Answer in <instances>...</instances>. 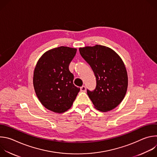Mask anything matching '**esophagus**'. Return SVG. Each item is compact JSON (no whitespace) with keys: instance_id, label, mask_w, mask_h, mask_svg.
I'll list each match as a JSON object with an SVG mask.
<instances>
[{"instance_id":"esophagus-1","label":"esophagus","mask_w":157,"mask_h":157,"mask_svg":"<svg viewBox=\"0 0 157 157\" xmlns=\"http://www.w3.org/2000/svg\"><path fill=\"white\" fill-rule=\"evenodd\" d=\"M80 89H81V91H82V92H85V91H86V86H81V87H80Z\"/></svg>"}]
</instances>
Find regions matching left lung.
Wrapping results in <instances>:
<instances>
[{
    "instance_id": "left-lung-1",
    "label": "left lung",
    "mask_w": 157,
    "mask_h": 157,
    "mask_svg": "<svg viewBox=\"0 0 157 157\" xmlns=\"http://www.w3.org/2000/svg\"><path fill=\"white\" fill-rule=\"evenodd\" d=\"M79 50L96 78L94 90L87 89L94 107L102 112L116 108L124 99L128 86L127 73L121 58L113 50L99 44Z\"/></svg>"
}]
</instances>
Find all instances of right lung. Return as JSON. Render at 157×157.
Listing matches in <instances>:
<instances>
[{
    "instance_id": "1",
    "label": "right lung",
    "mask_w": 157,
    "mask_h": 157,
    "mask_svg": "<svg viewBox=\"0 0 157 157\" xmlns=\"http://www.w3.org/2000/svg\"><path fill=\"white\" fill-rule=\"evenodd\" d=\"M77 49L59 47L47 51L38 59L35 68L33 82L41 104L56 113L70 109L80 88L73 84L74 76L69 65Z\"/></svg>"
}]
</instances>
